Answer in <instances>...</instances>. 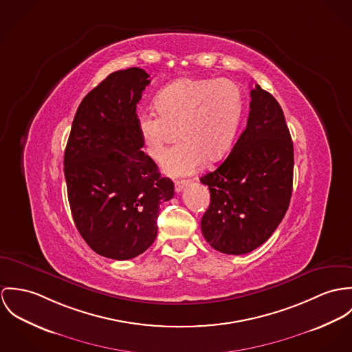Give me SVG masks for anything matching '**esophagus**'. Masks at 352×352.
Listing matches in <instances>:
<instances>
[{
    "instance_id": "1",
    "label": "esophagus",
    "mask_w": 352,
    "mask_h": 352,
    "mask_svg": "<svg viewBox=\"0 0 352 352\" xmlns=\"http://www.w3.org/2000/svg\"><path fill=\"white\" fill-rule=\"evenodd\" d=\"M189 184H190L189 179H177V181H175V192H177V193L182 192V190L185 189V186H188Z\"/></svg>"
}]
</instances>
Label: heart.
Instances as JSON below:
<instances>
[{"mask_svg":"<svg viewBox=\"0 0 352 352\" xmlns=\"http://www.w3.org/2000/svg\"><path fill=\"white\" fill-rule=\"evenodd\" d=\"M155 112L138 118V129L148 155L160 160L170 175L192 174L205 157L217 160L232 147L243 113V96L234 80L181 78L157 93Z\"/></svg>","mask_w":352,"mask_h":352,"instance_id":"heart-1","label":"heart"}]
</instances>
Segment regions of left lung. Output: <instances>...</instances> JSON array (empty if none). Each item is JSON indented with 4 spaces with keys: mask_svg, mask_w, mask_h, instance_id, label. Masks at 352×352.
I'll use <instances>...</instances> for the list:
<instances>
[{
    "mask_svg": "<svg viewBox=\"0 0 352 352\" xmlns=\"http://www.w3.org/2000/svg\"><path fill=\"white\" fill-rule=\"evenodd\" d=\"M250 96L247 126L231 154L199 178L210 193L201 231L228 255L262 245L282 221L293 190L294 151L283 111L259 85Z\"/></svg>",
    "mask_w": 352,
    "mask_h": 352,
    "instance_id": "8db88e82",
    "label": "left lung"
}]
</instances>
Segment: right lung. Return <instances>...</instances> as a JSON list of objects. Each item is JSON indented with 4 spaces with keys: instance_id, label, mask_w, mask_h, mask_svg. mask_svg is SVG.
<instances>
[{
    "instance_id": "right-lung-1",
    "label": "right lung",
    "mask_w": 352,
    "mask_h": 352,
    "mask_svg": "<svg viewBox=\"0 0 352 352\" xmlns=\"http://www.w3.org/2000/svg\"><path fill=\"white\" fill-rule=\"evenodd\" d=\"M148 74L118 70L79 104L65 151V178L76 227L101 256L126 261L155 240L162 202L174 184L146 155L136 107Z\"/></svg>"
}]
</instances>
